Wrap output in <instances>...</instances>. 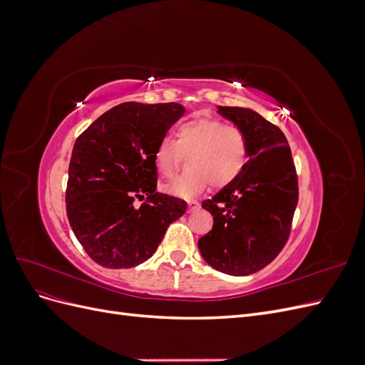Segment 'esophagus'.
Segmentation results:
<instances>
[{
  "label": "esophagus",
  "mask_w": 365,
  "mask_h": 365,
  "mask_svg": "<svg viewBox=\"0 0 365 365\" xmlns=\"http://www.w3.org/2000/svg\"><path fill=\"white\" fill-rule=\"evenodd\" d=\"M187 204H189V208H187V212H189V213L195 212V210L200 208V202H196V201H189Z\"/></svg>",
  "instance_id": "34e87169"
}]
</instances>
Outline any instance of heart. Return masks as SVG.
Returning a JSON list of instances; mask_svg holds the SVG:
<instances>
[{
    "label": "heart",
    "mask_w": 365,
    "mask_h": 365,
    "mask_svg": "<svg viewBox=\"0 0 365 365\" xmlns=\"http://www.w3.org/2000/svg\"><path fill=\"white\" fill-rule=\"evenodd\" d=\"M187 155V170L163 184V190L181 197L200 195L212 182L216 189L231 184L247 168L250 141L244 130L216 118H193L180 125L175 143H158L153 161L158 173L168 176Z\"/></svg>",
    "instance_id": "b5f03b06"
}]
</instances>
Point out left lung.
I'll return each instance as SVG.
<instances>
[{
    "instance_id": "obj_1",
    "label": "left lung",
    "mask_w": 365,
    "mask_h": 365,
    "mask_svg": "<svg viewBox=\"0 0 365 365\" xmlns=\"http://www.w3.org/2000/svg\"><path fill=\"white\" fill-rule=\"evenodd\" d=\"M250 141L239 178L202 207L213 228L197 240L204 260L220 272L248 275L269 264L286 245L298 202V178L283 132L247 108L219 106Z\"/></svg>"
}]
</instances>
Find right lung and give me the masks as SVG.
Returning a JSON list of instances; mask_svg holds the SVG:
<instances>
[{"instance_id": "add662e5", "label": "right lung", "mask_w": 365, "mask_h": 365, "mask_svg": "<svg viewBox=\"0 0 365 365\" xmlns=\"http://www.w3.org/2000/svg\"><path fill=\"white\" fill-rule=\"evenodd\" d=\"M185 109L126 102L77 137L65 192L73 233L96 263L132 268L152 257L168 227L185 213L181 197L157 192L153 153ZM135 199L145 200L140 207Z\"/></svg>"}]
</instances>
